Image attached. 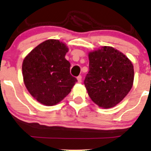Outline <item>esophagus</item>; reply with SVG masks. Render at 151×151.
Listing matches in <instances>:
<instances>
[{
	"instance_id": "1",
	"label": "esophagus",
	"mask_w": 151,
	"mask_h": 151,
	"mask_svg": "<svg viewBox=\"0 0 151 151\" xmlns=\"http://www.w3.org/2000/svg\"><path fill=\"white\" fill-rule=\"evenodd\" d=\"M77 81H78L79 83H80L82 82V76H78L77 77Z\"/></svg>"
}]
</instances>
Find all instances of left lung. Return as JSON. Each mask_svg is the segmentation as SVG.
<instances>
[{
  "label": "left lung",
  "instance_id": "left-lung-1",
  "mask_svg": "<svg viewBox=\"0 0 151 151\" xmlns=\"http://www.w3.org/2000/svg\"><path fill=\"white\" fill-rule=\"evenodd\" d=\"M88 56L89 71L84 80L88 95L101 107H113L132 89L133 65L125 55L111 47H102Z\"/></svg>",
  "mask_w": 151,
  "mask_h": 151
}]
</instances>
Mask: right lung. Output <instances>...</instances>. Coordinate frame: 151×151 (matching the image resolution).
Masks as SVG:
<instances>
[{"label":"right lung","instance_id":"1","mask_svg":"<svg viewBox=\"0 0 151 151\" xmlns=\"http://www.w3.org/2000/svg\"><path fill=\"white\" fill-rule=\"evenodd\" d=\"M68 48L58 40L49 39L35 47L22 63L24 83L39 102L52 106L71 92L77 80L70 74L65 58Z\"/></svg>","mask_w":151,"mask_h":151}]
</instances>
